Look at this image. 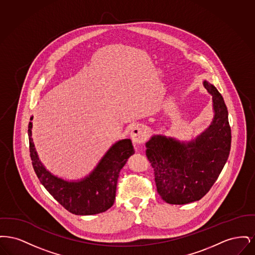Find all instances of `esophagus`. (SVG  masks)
Here are the masks:
<instances>
[{"label": "esophagus", "mask_w": 255, "mask_h": 255, "mask_svg": "<svg viewBox=\"0 0 255 255\" xmlns=\"http://www.w3.org/2000/svg\"><path fill=\"white\" fill-rule=\"evenodd\" d=\"M131 137L133 140V143L135 145H139L145 142L146 138H147V133H146L144 128L141 125H135L131 131Z\"/></svg>", "instance_id": "esophagus-1"}]
</instances>
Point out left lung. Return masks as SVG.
I'll return each instance as SVG.
<instances>
[{"instance_id": "8db88e82", "label": "left lung", "mask_w": 255, "mask_h": 255, "mask_svg": "<svg viewBox=\"0 0 255 255\" xmlns=\"http://www.w3.org/2000/svg\"><path fill=\"white\" fill-rule=\"evenodd\" d=\"M212 96L214 118L209 127L189 142L153 135L146 142V156L154 168L157 191L171 205L199 201L218 179L231 151L229 113L218 90L204 81Z\"/></svg>"}]
</instances>
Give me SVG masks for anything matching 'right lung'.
Segmentation results:
<instances>
[{"label":"right lung","instance_id":"right-lung-1","mask_svg":"<svg viewBox=\"0 0 255 255\" xmlns=\"http://www.w3.org/2000/svg\"><path fill=\"white\" fill-rule=\"evenodd\" d=\"M31 128L30 122L27 133L33 169L40 182L61 206L75 215H94L114 205L120 172L134 153L131 139L116 142L89 176L80 181L69 182L52 175L40 161L31 137Z\"/></svg>","mask_w":255,"mask_h":255}]
</instances>
